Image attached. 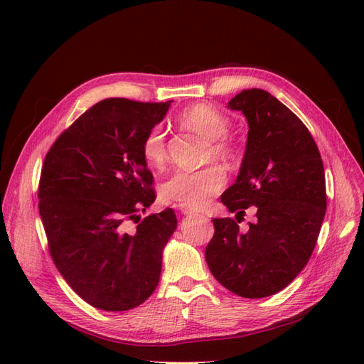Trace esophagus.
Listing matches in <instances>:
<instances>
[{"label":"esophagus","mask_w":364,"mask_h":364,"mask_svg":"<svg viewBox=\"0 0 364 364\" xmlns=\"http://www.w3.org/2000/svg\"><path fill=\"white\" fill-rule=\"evenodd\" d=\"M179 213L183 214V215H191V214H194V211H193L191 208H186V206H182V205H179Z\"/></svg>","instance_id":"1"}]
</instances>
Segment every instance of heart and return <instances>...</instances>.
Instances as JSON below:
<instances>
[{"label": "heart", "mask_w": 364, "mask_h": 364, "mask_svg": "<svg viewBox=\"0 0 364 364\" xmlns=\"http://www.w3.org/2000/svg\"><path fill=\"white\" fill-rule=\"evenodd\" d=\"M181 123L209 139L208 159L230 162L234 150L223 139L229 132L225 115L208 105H196L181 115ZM142 156L150 167L159 168L167 161V141L162 126H153L142 141ZM226 183L225 170L218 165H208L202 170H179L161 185V197L167 203H178L191 209H202L218 194Z\"/></svg>", "instance_id": "obj_1"}]
</instances>
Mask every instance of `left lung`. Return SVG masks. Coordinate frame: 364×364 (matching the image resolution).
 I'll list each match as a JSON object with an SVG mask.
<instances>
[{
	"label": "left lung",
	"instance_id": "8db88e82",
	"mask_svg": "<svg viewBox=\"0 0 364 364\" xmlns=\"http://www.w3.org/2000/svg\"><path fill=\"white\" fill-rule=\"evenodd\" d=\"M228 109L245 115L249 132L222 202L237 215L257 206V222L240 232L235 220L214 218L205 258L223 287L259 299L287 287L311 257L326 211L323 162L305 124L267 91H241Z\"/></svg>",
	"mask_w": 364,
	"mask_h": 364
}]
</instances>
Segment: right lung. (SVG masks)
Instances as JSON below:
<instances>
[{
  "mask_svg": "<svg viewBox=\"0 0 364 364\" xmlns=\"http://www.w3.org/2000/svg\"><path fill=\"white\" fill-rule=\"evenodd\" d=\"M170 105L106 98L74 121L43 161L39 214L53 261L83 301L105 311H127L149 299L178 226L167 208L135 232L124 230L126 220L155 202L141 147Z\"/></svg>",
  "mask_w": 364,
  "mask_h": 364,
  "instance_id": "1",
  "label": "right lung"
}]
</instances>
